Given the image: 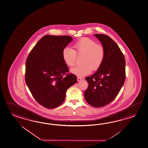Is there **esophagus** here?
Wrapping results in <instances>:
<instances>
[{
    "label": "esophagus",
    "instance_id": "esophagus-1",
    "mask_svg": "<svg viewBox=\"0 0 148 148\" xmlns=\"http://www.w3.org/2000/svg\"><path fill=\"white\" fill-rule=\"evenodd\" d=\"M82 79H82L81 77H77V81H81Z\"/></svg>",
    "mask_w": 148,
    "mask_h": 148
}]
</instances>
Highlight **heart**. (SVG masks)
<instances>
[{
  "label": "heart",
  "instance_id": "1",
  "mask_svg": "<svg viewBox=\"0 0 148 148\" xmlns=\"http://www.w3.org/2000/svg\"><path fill=\"white\" fill-rule=\"evenodd\" d=\"M75 51L69 47L64 48L62 56L64 62L68 66L75 65L77 56H82L81 65L71 69L73 74L79 77H83L90 74L92 70L97 71L102 66L106 56L104 46L97 44L93 39L83 37L79 39L74 45Z\"/></svg>",
  "mask_w": 148,
  "mask_h": 148
}]
</instances>
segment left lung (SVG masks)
<instances>
[{"label":"left lung","mask_w":148,"mask_h":148,"mask_svg":"<svg viewBox=\"0 0 148 148\" xmlns=\"http://www.w3.org/2000/svg\"><path fill=\"white\" fill-rule=\"evenodd\" d=\"M106 50L102 66L85 79L88 86L84 97L90 106L100 108L112 102L118 95L125 79V60L116 43L104 34H95Z\"/></svg>","instance_id":"left-lung-1"}]
</instances>
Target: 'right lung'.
<instances>
[{
    "label": "right lung",
    "mask_w": 148,
    "mask_h": 148,
    "mask_svg": "<svg viewBox=\"0 0 148 148\" xmlns=\"http://www.w3.org/2000/svg\"><path fill=\"white\" fill-rule=\"evenodd\" d=\"M70 36L45 35L28 54L25 82L37 102L47 109L62 104L69 88L77 82L63 59L62 51L72 40Z\"/></svg>",
    "instance_id": "obj_1"
}]
</instances>
